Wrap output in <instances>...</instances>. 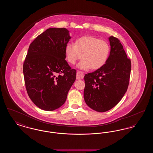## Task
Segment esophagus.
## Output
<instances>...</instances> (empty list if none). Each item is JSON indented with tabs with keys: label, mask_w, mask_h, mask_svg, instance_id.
I'll use <instances>...</instances> for the list:
<instances>
[{
	"label": "esophagus",
	"mask_w": 153,
	"mask_h": 153,
	"mask_svg": "<svg viewBox=\"0 0 153 153\" xmlns=\"http://www.w3.org/2000/svg\"><path fill=\"white\" fill-rule=\"evenodd\" d=\"M84 76V74L82 72H81V71H77V80H81V79H82L83 77Z\"/></svg>",
	"instance_id": "esophagus-1"
}]
</instances>
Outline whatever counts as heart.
<instances>
[{
    "instance_id": "1",
    "label": "heart",
    "mask_w": 153,
    "mask_h": 153,
    "mask_svg": "<svg viewBox=\"0 0 153 153\" xmlns=\"http://www.w3.org/2000/svg\"><path fill=\"white\" fill-rule=\"evenodd\" d=\"M110 51V46L106 41L89 36L80 37L74 45L67 44L65 47L67 61L74 65L82 58L78 65L82 69H100L107 62Z\"/></svg>"
}]
</instances>
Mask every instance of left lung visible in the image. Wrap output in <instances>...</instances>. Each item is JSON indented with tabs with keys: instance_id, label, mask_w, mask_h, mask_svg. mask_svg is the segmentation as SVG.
<instances>
[{
	"instance_id": "left-lung-1",
	"label": "left lung",
	"mask_w": 153,
	"mask_h": 153,
	"mask_svg": "<svg viewBox=\"0 0 153 153\" xmlns=\"http://www.w3.org/2000/svg\"><path fill=\"white\" fill-rule=\"evenodd\" d=\"M111 51L105 64L84 76V97L91 108L104 112L114 107L123 97L129 84L131 60L120 41L109 37Z\"/></svg>"
}]
</instances>
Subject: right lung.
Returning <instances> with one entry per match:
<instances>
[{"instance_id": "add662e5", "label": "right lung", "mask_w": 153, "mask_h": 153, "mask_svg": "<svg viewBox=\"0 0 153 153\" xmlns=\"http://www.w3.org/2000/svg\"><path fill=\"white\" fill-rule=\"evenodd\" d=\"M65 28H50L30 44L23 71L30 99L45 111H53L65 102L76 78L68 65L65 47L71 37Z\"/></svg>"}]
</instances>
